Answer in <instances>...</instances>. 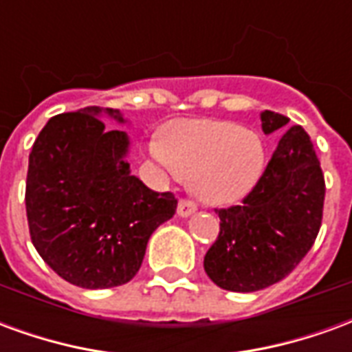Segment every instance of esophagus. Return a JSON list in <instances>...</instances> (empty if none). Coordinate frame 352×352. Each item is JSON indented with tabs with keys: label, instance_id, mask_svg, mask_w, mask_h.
I'll return each instance as SVG.
<instances>
[{
	"label": "esophagus",
	"instance_id": "1",
	"mask_svg": "<svg viewBox=\"0 0 352 352\" xmlns=\"http://www.w3.org/2000/svg\"><path fill=\"white\" fill-rule=\"evenodd\" d=\"M198 209V206H196V201L190 198H183L181 201H179V207H177V213L181 214V217H188V214H192L194 211Z\"/></svg>",
	"mask_w": 352,
	"mask_h": 352
}]
</instances>
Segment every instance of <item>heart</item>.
I'll return each instance as SVG.
<instances>
[{"mask_svg":"<svg viewBox=\"0 0 352 352\" xmlns=\"http://www.w3.org/2000/svg\"><path fill=\"white\" fill-rule=\"evenodd\" d=\"M148 154L162 173L192 177L194 192L214 206L245 198L264 171L258 135L228 120L175 124L166 143H148Z\"/></svg>","mask_w":352,"mask_h":352,"instance_id":"obj_1","label":"heart"}]
</instances>
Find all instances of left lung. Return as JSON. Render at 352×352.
<instances>
[{
    "label": "left lung",
    "mask_w": 352,
    "mask_h": 352,
    "mask_svg": "<svg viewBox=\"0 0 352 352\" xmlns=\"http://www.w3.org/2000/svg\"><path fill=\"white\" fill-rule=\"evenodd\" d=\"M260 120L264 133L288 124L273 111H262ZM324 194L313 141L302 126L288 128L241 204L214 209L221 232L204 258L209 279L232 292H254L285 279L317 239Z\"/></svg>",
    "instance_id": "8db88e82"
}]
</instances>
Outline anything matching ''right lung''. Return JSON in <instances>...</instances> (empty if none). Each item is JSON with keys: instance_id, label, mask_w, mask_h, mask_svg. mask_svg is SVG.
I'll return each instance as SVG.
<instances>
[{"instance_id": "add662e5", "label": "right lung", "mask_w": 352, "mask_h": 352, "mask_svg": "<svg viewBox=\"0 0 352 352\" xmlns=\"http://www.w3.org/2000/svg\"><path fill=\"white\" fill-rule=\"evenodd\" d=\"M100 113L52 116L32 146L26 177L32 243L62 279L82 288L133 279L151 234L177 211L171 192L151 190L131 175L130 141L105 130ZM107 115L122 122L118 111Z\"/></svg>"}]
</instances>
